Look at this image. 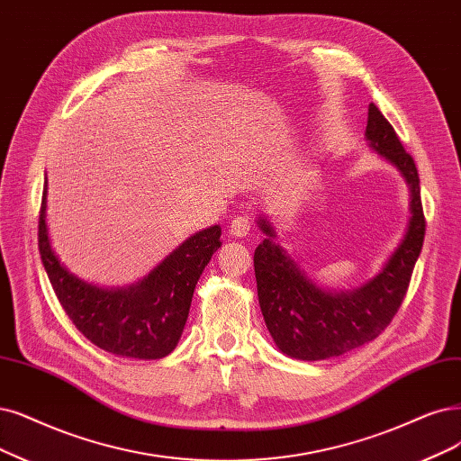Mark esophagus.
<instances>
[{
	"label": "esophagus",
	"instance_id": "esophagus-1",
	"mask_svg": "<svg viewBox=\"0 0 461 461\" xmlns=\"http://www.w3.org/2000/svg\"><path fill=\"white\" fill-rule=\"evenodd\" d=\"M249 231H250V220L247 216H237L231 220L230 233L233 237H245L249 235Z\"/></svg>",
	"mask_w": 461,
	"mask_h": 461
}]
</instances>
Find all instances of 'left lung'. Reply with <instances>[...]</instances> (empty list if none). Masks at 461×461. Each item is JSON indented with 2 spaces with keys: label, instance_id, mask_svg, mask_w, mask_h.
I'll return each instance as SVG.
<instances>
[{
  "label": "left lung",
  "instance_id": "left-lung-1",
  "mask_svg": "<svg viewBox=\"0 0 461 461\" xmlns=\"http://www.w3.org/2000/svg\"><path fill=\"white\" fill-rule=\"evenodd\" d=\"M366 140L393 165L411 187V221L402 243L380 274L351 293H330L317 286L286 250L274 243L276 231L266 218L258 226L267 235L254 250L258 302L266 327L277 348L300 361H321L361 348L395 317L406 296L414 264L425 237L420 176L395 129L370 104Z\"/></svg>",
  "mask_w": 461,
  "mask_h": 461
}]
</instances>
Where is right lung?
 <instances>
[{"label":"right lung","mask_w":461,"mask_h":461,"mask_svg":"<svg viewBox=\"0 0 461 461\" xmlns=\"http://www.w3.org/2000/svg\"><path fill=\"white\" fill-rule=\"evenodd\" d=\"M40 211V254L53 291L76 329L96 348L132 359H161L178 344L204 266L220 249V226L185 240L148 277L127 288H98L72 276L50 249Z\"/></svg>","instance_id":"right-lung-1"}]
</instances>
